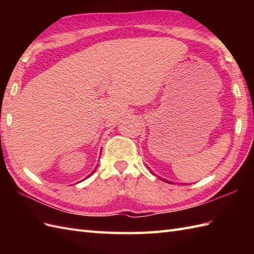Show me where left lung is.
<instances>
[{
    "instance_id": "left-lung-1",
    "label": "left lung",
    "mask_w": 254,
    "mask_h": 254,
    "mask_svg": "<svg viewBox=\"0 0 254 254\" xmlns=\"http://www.w3.org/2000/svg\"><path fill=\"white\" fill-rule=\"evenodd\" d=\"M148 169H149V168H148ZM149 170H150V169H149ZM150 172H152V174H154V172H153L152 170H150ZM155 176H156V175H155ZM157 177H158V176H157ZM158 178H160V177H158ZM160 179H161V180H163L164 182H167V183H169V185H174V182H171V181H168V180H166V179H163V178H160ZM182 185H186V186H187V183H182Z\"/></svg>"
}]
</instances>
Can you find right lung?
Returning <instances> with one entry per match:
<instances>
[{"label": "right lung", "mask_w": 254, "mask_h": 254, "mask_svg": "<svg viewBox=\"0 0 254 254\" xmlns=\"http://www.w3.org/2000/svg\"><path fill=\"white\" fill-rule=\"evenodd\" d=\"M96 169H97V167H96V168H95V170H94V171H93V172H91V174H94V172H95V171H96ZM91 174H90V175H89V176H88V177H90V176H91ZM88 177H87V178H88Z\"/></svg>", "instance_id": "add662e5"}]
</instances>
